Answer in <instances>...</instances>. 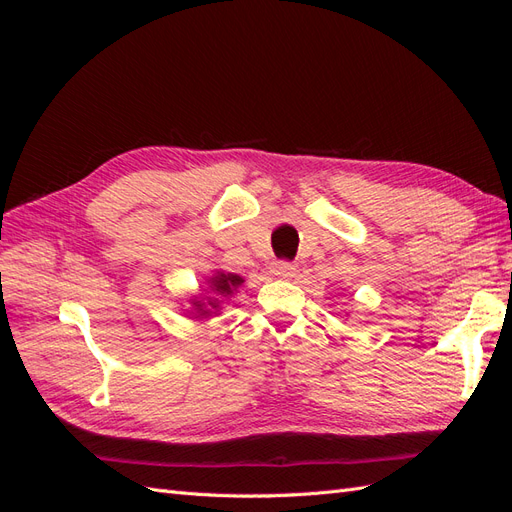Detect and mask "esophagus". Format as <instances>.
I'll use <instances>...</instances> for the list:
<instances>
[{"label": "esophagus", "instance_id": "esophagus-1", "mask_svg": "<svg viewBox=\"0 0 512 512\" xmlns=\"http://www.w3.org/2000/svg\"><path fill=\"white\" fill-rule=\"evenodd\" d=\"M294 273H297V269H294V265H290V262H277L273 267V275L280 277V280H290V277H294Z\"/></svg>", "mask_w": 512, "mask_h": 512}]
</instances>
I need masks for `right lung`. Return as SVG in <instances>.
Returning <instances> with one entry per match:
<instances>
[{"mask_svg": "<svg viewBox=\"0 0 512 512\" xmlns=\"http://www.w3.org/2000/svg\"><path fill=\"white\" fill-rule=\"evenodd\" d=\"M243 277L237 273H228L222 269H215L211 275L205 277V288L198 286L200 292L192 294L188 299L190 307L185 309V316L192 320H211L222 312L224 301L232 299L243 286Z\"/></svg>", "mask_w": 512, "mask_h": 512, "instance_id": "right-lung-1", "label": "right lung"}]
</instances>
